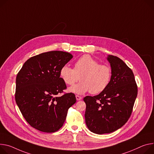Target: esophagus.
<instances>
[{
  "mask_svg": "<svg viewBox=\"0 0 154 154\" xmlns=\"http://www.w3.org/2000/svg\"><path fill=\"white\" fill-rule=\"evenodd\" d=\"M75 97H76L77 101H80V100H81L82 99V97L81 96H78V95H76V96H75Z\"/></svg>",
  "mask_w": 154,
  "mask_h": 154,
  "instance_id": "34e87169",
  "label": "esophagus"
}]
</instances>
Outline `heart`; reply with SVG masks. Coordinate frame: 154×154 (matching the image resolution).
I'll return each instance as SVG.
<instances>
[{
  "mask_svg": "<svg viewBox=\"0 0 154 154\" xmlns=\"http://www.w3.org/2000/svg\"><path fill=\"white\" fill-rule=\"evenodd\" d=\"M60 74L63 80L69 85H74L80 76V82L69 88V92L83 94L90 91L92 94H97L108 86L111 69L107 65L100 64L90 55H84L75 61L74 69L64 65Z\"/></svg>",
  "mask_w": 154,
  "mask_h": 154,
  "instance_id": "b5f03b06",
  "label": "heart"
}]
</instances>
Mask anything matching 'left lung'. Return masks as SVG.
<instances>
[{
	"label": "left lung",
	"instance_id": "1",
	"mask_svg": "<svg viewBox=\"0 0 154 154\" xmlns=\"http://www.w3.org/2000/svg\"><path fill=\"white\" fill-rule=\"evenodd\" d=\"M111 78L108 86L99 94L83 98L86 104L85 123L96 134L114 132L129 119L137 94L131 69L121 59L108 55Z\"/></svg>",
	"mask_w": 154,
	"mask_h": 154
}]
</instances>
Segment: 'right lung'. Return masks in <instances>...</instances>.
Masks as SVG:
<instances>
[{
  "label": "right lung",
  "mask_w": 154,
  "mask_h": 154,
  "mask_svg": "<svg viewBox=\"0 0 154 154\" xmlns=\"http://www.w3.org/2000/svg\"><path fill=\"white\" fill-rule=\"evenodd\" d=\"M72 58L61 51L41 53L27 60L17 74V104L27 122L40 131L59 130L69 108L76 102L72 93L57 96L66 89L60 70Z\"/></svg>",
  "instance_id": "right-lung-1"
}]
</instances>
